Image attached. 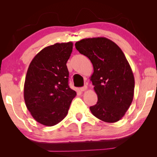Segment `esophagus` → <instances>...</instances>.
Listing matches in <instances>:
<instances>
[{
	"instance_id": "obj_1",
	"label": "esophagus",
	"mask_w": 157,
	"mask_h": 157,
	"mask_svg": "<svg viewBox=\"0 0 157 157\" xmlns=\"http://www.w3.org/2000/svg\"><path fill=\"white\" fill-rule=\"evenodd\" d=\"M87 90V86H84V87H81L80 88V90L81 92H84V91H85V90Z\"/></svg>"
}]
</instances>
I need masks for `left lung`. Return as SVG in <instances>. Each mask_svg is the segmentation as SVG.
Wrapping results in <instances>:
<instances>
[{"label": "left lung", "mask_w": 157, "mask_h": 157, "mask_svg": "<svg viewBox=\"0 0 157 157\" xmlns=\"http://www.w3.org/2000/svg\"><path fill=\"white\" fill-rule=\"evenodd\" d=\"M75 48L91 61L94 73L90 80L98 96L90 107L93 115L106 122L121 120L130 107L134 93V77L122 50L105 37L84 39Z\"/></svg>", "instance_id": "1"}]
</instances>
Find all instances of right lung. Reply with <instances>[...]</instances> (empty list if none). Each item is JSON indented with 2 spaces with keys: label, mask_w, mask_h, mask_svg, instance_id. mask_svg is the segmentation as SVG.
I'll list each match as a JSON object with an SVG mask.
<instances>
[{
  "label": "right lung",
  "mask_w": 157,
  "mask_h": 157,
  "mask_svg": "<svg viewBox=\"0 0 157 157\" xmlns=\"http://www.w3.org/2000/svg\"><path fill=\"white\" fill-rule=\"evenodd\" d=\"M73 42L47 46L33 59L24 84L26 107L34 119L52 126L67 116L77 93L69 86L67 63Z\"/></svg>",
  "instance_id": "right-lung-1"
}]
</instances>
